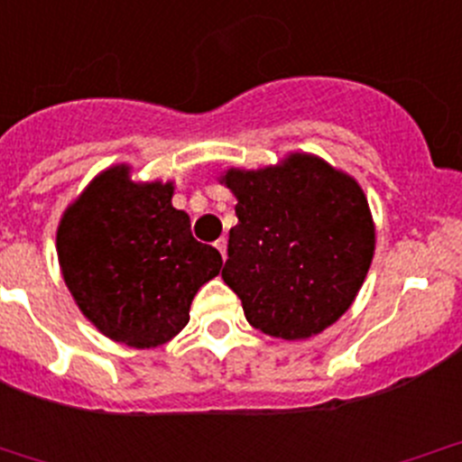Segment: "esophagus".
Masks as SVG:
<instances>
[{
  "label": "esophagus",
  "instance_id": "34e87169",
  "mask_svg": "<svg viewBox=\"0 0 462 462\" xmlns=\"http://www.w3.org/2000/svg\"><path fill=\"white\" fill-rule=\"evenodd\" d=\"M214 245H217V248H218V253H221V257L226 259V257H227V239H226V236H221V239H218Z\"/></svg>",
  "mask_w": 462,
  "mask_h": 462
}]
</instances>
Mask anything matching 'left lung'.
Listing matches in <instances>:
<instances>
[{"label":"left lung","mask_w":462,"mask_h":462,"mask_svg":"<svg viewBox=\"0 0 462 462\" xmlns=\"http://www.w3.org/2000/svg\"><path fill=\"white\" fill-rule=\"evenodd\" d=\"M236 199L221 277L245 319L270 337L309 339L356 301L375 253L360 183L315 153L221 176Z\"/></svg>","instance_id":"1"}]
</instances>
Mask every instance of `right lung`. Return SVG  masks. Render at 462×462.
Wrapping results in <instances>:
<instances>
[{
	"instance_id": "1",
	"label": "right lung",
	"mask_w": 462,
	"mask_h": 462,
	"mask_svg": "<svg viewBox=\"0 0 462 462\" xmlns=\"http://www.w3.org/2000/svg\"><path fill=\"white\" fill-rule=\"evenodd\" d=\"M174 183L132 180L127 162L106 167L58 226V261L82 315L114 342L156 348L189 321V306L223 259L192 236L171 205Z\"/></svg>"
}]
</instances>
